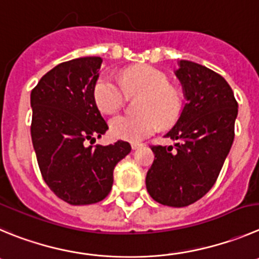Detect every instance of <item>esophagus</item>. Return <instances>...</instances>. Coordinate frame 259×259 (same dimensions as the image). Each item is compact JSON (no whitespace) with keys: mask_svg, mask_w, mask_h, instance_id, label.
Wrapping results in <instances>:
<instances>
[{"mask_svg":"<svg viewBox=\"0 0 259 259\" xmlns=\"http://www.w3.org/2000/svg\"><path fill=\"white\" fill-rule=\"evenodd\" d=\"M143 147V143H139V142H132V148L133 149H138Z\"/></svg>","mask_w":259,"mask_h":259,"instance_id":"34e87169","label":"esophagus"}]
</instances>
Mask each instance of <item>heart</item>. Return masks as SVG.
Returning <instances> with one entry per match:
<instances>
[{
  "instance_id": "heart-1",
  "label": "heart",
  "mask_w": 259,
  "mask_h": 259,
  "mask_svg": "<svg viewBox=\"0 0 259 259\" xmlns=\"http://www.w3.org/2000/svg\"><path fill=\"white\" fill-rule=\"evenodd\" d=\"M126 94H142L139 115H117L110 120V132L117 139L139 142L156 133L159 121L170 125L183 110L181 93L168 83V76L152 66H137L122 72L121 83L103 74L93 89L96 105L102 112L113 113L124 106Z\"/></svg>"
}]
</instances>
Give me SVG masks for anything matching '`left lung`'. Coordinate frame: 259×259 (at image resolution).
<instances>
[{"label": "left lung", "mask_w": 259, "mask_h": 259, "mask_svg": "<svg viewBox=\"0 0 259 259\" xmlns=\"http://www.w3.org/2000/svg\"><path fill=\"white\" fill-rule=\"evenodd\" d=\"M176 76L185 103L175 126L165 135L174 146H152L154 161L146 185L156 202L187 207L206 195L216 183L235 135L238 102L221 75L181 60Z\"/></svg>", "instance_id": "1"}]
</instances>
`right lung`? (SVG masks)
Here are the masks:
<instances>
[{
	"instance_id": "add662e5",
	"label": "right lung",
	"mask_w": 259,
	"mask_h": 259,
	"mask_svg": "<svg viewBox=\"0 0 259 259\" xmlns=\"http://www.w3.org/2000/svg\"><path fill=\"white\" fill-rule=\"evenodd\" d=\"M101 65L96 56L62 62L43 75L30 94L31 142L42 178L72 206L105 199L115 166L132 151L122 141L92 146L108 129L93 97Z\"/></svg>"
}]
</instances>
